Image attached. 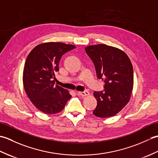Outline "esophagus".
Wrapping results in <instances>:
<instances>
[{
    "label": "esophagus",
    "mask_w": 158,
    "mask_h": 158,
    "mask_svg": "<svg viewBox=\"0 0 158 158\" xmlns=\"http://www.w3.org/2000/svg\"><path fill=\"white\" fill-rule=\"evenodd\" d=\"M77 94L83 96V97H85L89 95V93L88 91H83V92H77Z\"/></svg>",
    "instance_id": "34e87169"
}]
</instances>
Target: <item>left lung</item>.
<instances>
[{
  "instance_id": "left-lung-1",
  "label": "left lung",
  "mask_w": 158,
  "mask_h": 158,
  "mask_svg": "<svg viewBox=\"0 0 158 158\" xmlns=\"http://www.w3.org/2000/svg\"><path fill=\"white\" fill-rule=\"evenodd\" d=\"M85 50L95 66L97 77L105 82L103 91L94 92L97 106L93 114L102 118L115 115L129 102L132 92L130 60L122 50L105 44L88 46Z\"/></svg>"
}]
</instances>
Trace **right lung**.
I'll return each mask as SVG.
<instances>
[{
	"mask_svg": "<svg viewBox=\"0 0 158 158\" xmlns=\"http://www.w3.org/2000/svg\"><path fill=\"white\" fill-rule=\"evenodd\" d=\"M76 47L60 42L38 45L30 52L23 72L25 92L32 103L46 114H55L64 108L71 98L69 91L54 85L62 55Z\"/></svg>",
	"mask_w": 158,
	"mask_h": 158,
	"instance_id": "obj_1",
	"label": "right lung"
}]
</instances>
